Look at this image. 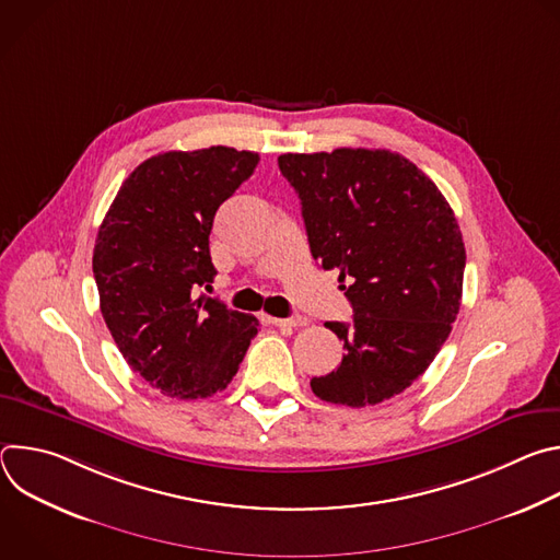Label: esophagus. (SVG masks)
Wrapping results in <instances>:
<instances>
[{
    "label": "esophagus",
    "instance_id": "1",
    "mask_svg": "<svg viewBox=\"0 0 560 560\" xmlns=\"http://www.w3.org/2000/svg\"><path fill=\"white\" fill-rule=\"evenodd\" d=\"M268 322H270L272 326H279V328H299V326H305V318H303V316H290V318L270 316Z\"/></svg>",
    "mask_w": 560,
    "mask_h": 560
}]
</instances>
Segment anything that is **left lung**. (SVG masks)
I'll list each match as a JSON object with an SVG mask.
<instances>
[{"label": "left lung", "instance_id": "obj_1", "mask_svg": "<svg viewBox=\"0 0 560 560\" xmlns=\"http://www.w3.org/2000/svg\"><path fill=\"white\" fill-rule=\"evenodd\" d=\"M301 199L310 253L339 270L352 324L337 370L310 381L322 401L365 408L410 387L434 361L460 307L465 246L456 217L410 159L337 148L279 156Z\"/></svg>", "mask_w": 560, "mask_h": 560}]
</instances>
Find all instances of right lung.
<instances>
[{
	"instance_id": "1",
	"label": "right lung",
	"mask_w": 560,
	"mask_h": 560,
	"mask_svg": "<svg viewBox=\"0 0 560 560\" xmlns=\"http://www.w3.org/2000/svg\"><path fill=\"white\" fill-rule=\"evenodd\" d=\"M257 164V152L228 145L154 154L100 225L93 272L104 322L132 372L171 398L225 389L259 332L255 316L197 296L217 275L214 214Z\"/></svg>"
}]
</instances>
